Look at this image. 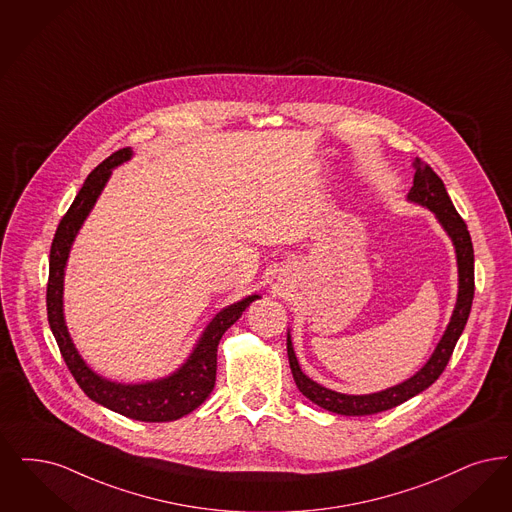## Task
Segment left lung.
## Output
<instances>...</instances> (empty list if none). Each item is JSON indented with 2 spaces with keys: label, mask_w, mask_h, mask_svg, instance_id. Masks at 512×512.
<instances>
[{
  "label": "left lung",
  "mask_w": 512,
  "mask_h": 512,
  "mask_svg": "<svg viewBox=\"0 0 512 512\" xmlns=\"http://www.w3.org/2000/svg\"><path fill=\"white\" fill-rule=\"evenodd\" d=\"M413 186L409 190V202L425 205L436 215L438 223L444 226L448 236L455 246V255H457V268H459V293H457V303L451 314L450 324L444 331L438 347L434 348L429 362L419 369L408 381L390 387L381 392L373 394H341L335 390L326 389L312 379L299 368L297 356L293 352L291 337L287 335V358H289V368L293 373L295 385L307 396L310 402H314L320 408L328 409L339 415H373L379 411H387L390 408H396L404 404L415 394L429 389L430 385L442 375V371L448 366L453 348L457 345L465 324L471 314L472 297H474V249H472L471 234L461 215L455 211L451 204L450 196L446 192V186L442 179L432 171L430 165L421 162L419 158L413 162Z\"/></svg>",
  "instance_id": "8db88e82"
}]
</instances>
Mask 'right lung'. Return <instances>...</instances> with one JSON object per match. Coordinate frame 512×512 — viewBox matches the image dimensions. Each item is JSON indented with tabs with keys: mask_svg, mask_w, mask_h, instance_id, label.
Instances as JSON below:
<instances>
[{
	"mask_svg": "<svg viewBox=\"0 0 512 512\" xmlns=\"http://www.w3.org/2000/svg\"><path fill=\"white\" fill-rule=\"evenodd\" d=\"M133 156L131 148H122L108 156L103 164L97 165L85 179L76 200L62 217L55 232L51 253H49V282H47V320L51 331L61 348L62 358L70 373L74 375L80 389L97 404L112 409L129 419L146 423H165L188 415L202 406L205 398L215 387L217 375V347L226 329L230 328L259 295H249L246 299L223 308L205 328L198 345L188 356L181 368L169 377L156 379L141 385H122L103 379L89 368L74 347L62 314V282L64 266L72 242L82 228L85 217L93 209L97 198L103 192L104 184L116 165L127 162Z\"/></svg>",
	"mask_w": 512,
	"mask_h": 512,
	"instance_id": "right-lung-1",
	"label": "right lung"
}]
</instances>
